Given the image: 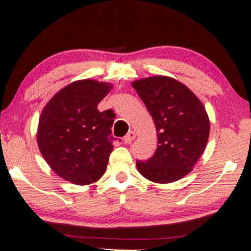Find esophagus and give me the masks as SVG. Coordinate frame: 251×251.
Returning a JSON list of instances; mask_svg holds the SVG:
<instances>
[{
	"mask_svg": "<svg viewBox=\"0 0 251 251\" xmlns=\"http://www.w3.org/2000/svg\"><path fill=\"white\" fill-rule=\"evenodd\" d=\"M134 139H135V132L129 131L127 134L124 136V142H125V144H131Z\"/></svg>",
	"mask_w": 251,
	"mask_h": 251,
	"instance_id": "obj_1",
	"label": "esophagus"
}]
</instances>
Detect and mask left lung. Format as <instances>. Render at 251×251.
<instances>
[{
	"instance_id": "left-lung-1",
	"label": "left lung",
	"mask_w": 251,
	"mask_h": 251,
	"mask_svg": "<svg viewBox=\"0 0 251 251\" xmlns=\"http://www.w3.org/2000/svg\"><path fill=\"white\" fill-rule=\"evenodd\" d=\"M153 117L157 148L147 161H136L145 178L171 183L188 175L204 153L210 120L195 94L167 76H154L132 83Z\"/></svg>"
}]
</instances>
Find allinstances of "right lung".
<instances>
[{
	"label": "right lung",
	"mask_w": 251,
	"mask_h": 251,
	"mask_svg": "<svg viewBox=\"0 0 251 251\" xmlns=\"http://www.w3.org/2000/svg\"><path fill=\"white\" fill-rule=\"evenodd\" d=\"M112 85L82 80L67 85L46 104L38 126V146L61 178L78 185L96 182L105 173L113 149V117L97 105Z\"/></svg>",
	"instance_id": "right-lung-1"
}]
</instances>
